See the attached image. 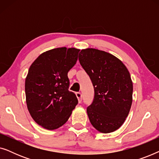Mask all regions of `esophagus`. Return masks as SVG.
Wrapping results in <instances>:
<instances>
[{
	"instance_id": "obj_1",
	"label": "esophagus",
	"mask_w": 159,
	"mask_h": 159,
	"mask_svg": "<svg viewBox=\"0 0 159 159\" xmlns=\"http://www.w3.org/2000/svg\"><path fill=\"white\" fill-rule=\"evenodd\" d=\"M76 95H77V98H78V101H79V103L80 102H82V93L80 92H77L76 93Z\"/></svg>"
}]
</instances>
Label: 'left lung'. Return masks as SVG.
<instances>
[{
    "label": "left lung",
    "mask_w": 159,
    "mask_h": 159,
    "mask_svg": "<svg viewBox=\"0 0 159 159\" xmlns=\"http://www.w3.org/2000/svg\"><path fill=\"white\" fill-rule=\"evenodd\" d=\"M79 61L94 88L93 101L87 108L90 123L103 133L118 129L132 103L133 85L129 71L114 56L98 49L82 50Z\"/></svg>",
    "instance_id": "8db88e82"
}]
</instances>
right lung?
Returning a JSON list of instances; mask_svg holds the SVG:
<instances>
[{
	"label": "right lung",
	"instance_id": "right-lung-1",
	"mask_svg": "<svg viewBox=\"0 0 159 159\" xmlns=\"http://www.w3.org/2000/svg\"><path fill=\"white\" fill-rule=\"evenodd\" d=\"M80 50L58 48L38 56L25 80L28 111L36 123L56 129L68 120L77 105L75 93L69 90L68 72L77 61Z\"/></svg>",
	"mask_w": 159,
	"mask_h": 159
}]
</instances>
